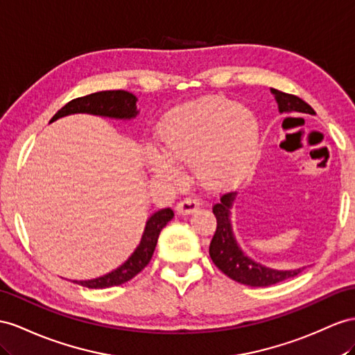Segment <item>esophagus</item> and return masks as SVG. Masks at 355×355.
<instances>
[{
    "instance_id": "obj_1",
    "label": "esophagus",
    "mask_w": 355,
    "mask_h": 355,
    "mask_svg": "<svg viewBox=\"0 0 355 355\" xmlns=\"http://www.w3.org/2000/svg\"><path fill=\"white\" fill-rule=\"evenodd\" d=\"M199 205H201V202H199V199L196 198H186L183 199V201H180L175 207V210L180 216H187L190 213H195Z\"/></svg>"
}]
</instances>
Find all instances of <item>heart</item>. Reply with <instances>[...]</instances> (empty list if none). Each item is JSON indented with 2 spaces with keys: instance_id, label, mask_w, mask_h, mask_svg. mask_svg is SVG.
<instances>
[{
  "instance_id": "heart-1",
  "label": "heart",
  "mask_w": 355,
  "mask_h": 355,
  "mask_svg": "<svg viewBox=\"0 0 355 355\" xmlns=\"http://www.w3.org/2000/svg\"><path fill=\"white\" fill-rule=\"evenodd\" d=\"M165 156L148 159L154 175L175 180L171 160H195L205 184L217 187L244 174L255 160L261 139L257 114L249 106L234 105L222 97H204L171 111L157 132Z\"/></svg>"
}]
</instances>
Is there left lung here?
Listing matches in <instances>:
<instances>
[{
    "mask_svg": "<svg viewBox=\"0 0 355 355\" xmlns=\"http://www.w3.org/2000/svg\"><path fill=\"white\" fill-rule=\"evenodd\" d=\"M270 91L276 98L280 114L298 112L315 115L311 105H307L300 97L282 93V91L275 88H271ZM235 198H237V192L225 193L220 198V201L213 207L217 228L210 243V257L214 266L232 280L249 286H270L302 272L304 267L294 270H276L262 266L261 262L252 259L241 250L234 235L231 220V210Z\"/></svg>",
    "mask_w": 355,
    "mask_h": 355,
    "instance_id": "1",
    "label": "left lung"
}]
</instances>
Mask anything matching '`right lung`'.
Returning <instances> with one entry per match:
<instances>
[{"instance_id":"obj_1","label":"right lung","mask_w":355,"mask_h":355,"mask_svg":"<svg viewBox=\"0 0 355 355\" xmlns=\"http://www.w3.org/2000/svg\"><path fill=\"white\" fill-rule=\"evenodd\" d=\"M138 98L129 91L115 89V91H98V93L88 94L84 97L73 98L66 106L51 118L49 123L57 121L58 118L73 115V114H91L106 118H115V120H132L139 114L136 107ZM174 217V211L171 208H162V210L153 213L142 232L138 248L133 250L132 255L127 258L120 267L106 272V275L89 279V280H73V284L85 286L89 289H103L116 285H123L125 282L133 279L141 272L153 257L156 249L160 231L165 228L166 223Z\"/></svg>"}]
</instances>
